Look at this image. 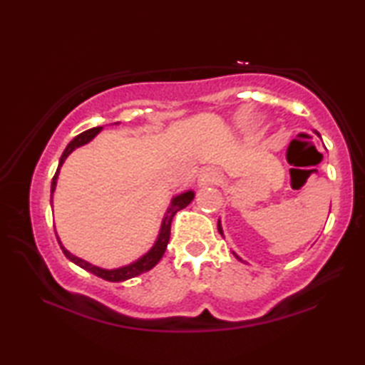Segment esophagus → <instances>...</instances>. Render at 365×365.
Listing matches in <instances>:
<instances>
[{"instance_id":"esophagus-1","label":"esophagus","mask_w":365,"mask_h":365,"mask_svg":"<svg viewBox=\"0 0 365 365\" xmlns=\"http://www.w3.org/2000/svg\"><path fill=\"white\" fill-rule=\"evenodd\" d=\"M219 182H220V174L212 168L205 169L200 174V177H197V185H200V187H209V185H215Z\"/></svg>"}]
</instances>
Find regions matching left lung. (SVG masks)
Returning <instances> with one entry per match:
<instances>
[{"label": "left lung", "mask_w": 365, "mask_h": 365, "mask_svg": "<svg viewBox=\"0 0 365 365\" xmlns=\"http://www.w3.org/2000/svg\"><path fill=\"white\" fill-rule=\"evenodd\" d=\"M316 133H317V132H316ZM317 135H319V133H317ZM217 230H219V233H220V235H222V237H224V230H222V225H220V220H219V222H217ZM233 256H235V257H237V259H238V261H243V259H242V257H240V256H238V255H237V252H235V251H233Z\"/></svg>", "instance_id": "obj_1"}]
</instances>
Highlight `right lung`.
<instances>
[{"instance_id": "1", "label": "right lung", "mask_w": 365, "mask_h": 365, "mask_svg": "<svg viewBox=\"0 0 365 365\" xmlns=\"http://www.w3.org/2000/svg\"><path fill=\"white\" fill-rule=\"evenodd\" d=\"M119 123V122H115ZM103 130V127H95V128H90V130H86L83 133L77 135L76 138H73L69 145H67V148L63 153V156H61L59 159V165H58V170L56 174H54L53 177V182H51V205H53V193L54 190H56V183H58V177H59V170L61 168H63L64 160L67 159V156L72 151H76L77 148L83 146L86 143H90L91 140H93L98 133H100ZM195 197V191L193 190H188V191H183V193L177 195L172 197L170 201V206L168 207V212L164 214V219H163V224H160V228H159V235H158V240L154 242V245L151 246V250L145 252L143 256L138 257L137 261H133L130 264L127 265H122V267H117V269H103V267H98V265H93L90 264L88 261H85V259H80L77 256H73L72 252L67 251L63 243H61V240L58 237V242H59V246L61 250H63V252L66 255V257L69 259V261H72L73 264H77L78 267H82L85 270L91 272V274H95L96 277H100V279H104L108 282H123V280H128V279H133V277H138L141 274H145V272L151 270L154 265H156L160 257L164 256L165 252V248H168V243H169V238H170V224H172V219H174V215L180 211V209L187 207L191 201H193Z\"/></svg>"}]
</instances>
